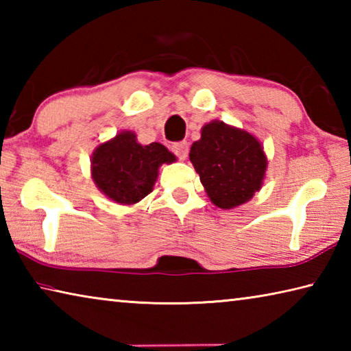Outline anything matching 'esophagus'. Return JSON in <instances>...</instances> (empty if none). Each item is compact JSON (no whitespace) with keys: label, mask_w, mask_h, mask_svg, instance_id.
<instances>
[{"label":"esophagus","mask_w":351,"mask_h":351,"mask_svg":"<svg viewBox=\"0 0 351 351\" xmlns=\"http://www.w3.org/2000/svg\"><path fill=\"white\" fill-rule=\"evenodd\" d=\"M171 152H173L181 161H184L189 154V144L187 142H176V144L171 145Z\"/></svg>","instance_id":"obj_1"}]
</instances>
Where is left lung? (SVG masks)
<instances>
[{"mask_svg":"<svg viewBox=\"0 0 351 351\" xmlns=\"http://www.w3.org/2000/svg\"><path fill=\"white\" fill-rule=\"evenodd\" d=\"M207 197L219 209L247 203L263 186L268 158L261 142L246 130L212 121L201 128L189 153Z\"/></svg>","mask_w":351,"mask_h":351,"instance_id":"1","label":"left lung"}]
</instances>
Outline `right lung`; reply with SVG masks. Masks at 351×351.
<instances>
[{
    "label": "right lung",
    "mask_w": 351,
    "mask_h": 351,
    "mask_svg": "<svg viewBox=\"0 0 351 351\" xmlns=\"http://www.w3.org/2000/svg\"><path fill=\"white\" fill-rule=\"evenodd\" d=\"M176 156L159 142L142 145L134 132H121L96 147L91 156V178L106 198L122 206L139 203L156 184L159 167Z\"/></svg>",
    "instance_id": "right-lung-1"
}]
</instances>
